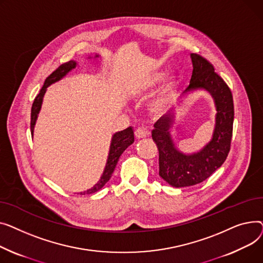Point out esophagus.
Listing matches in <instances>:
<instances>
[{
  "label": "esophagus",
  "instance_id": "34e87169",
  "mask_svg": "<svg viewBox=\"0 0 263 263\" xmlns=\"http://www.w3.org/2000/svg\"><path fill=\"white\" fill-rule=\"evenodd\" d=\"M148 135V132L143 128V127H138L136 130H135V136L137 139H141V138H145L146 136Z\"/></svg>",
  "mask_w": 263,
  "mask_h": 263
}]
</instances>
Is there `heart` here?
Listing matches in <instances>:
<instances>
[{
	"label": "heart",
	"mask_w": 263,
	"mask_h": 263,
	"mask_svg": "<svg viewBox=\"0 0 263 263\" xmlns=\"http://www.w3.org/2000/svg\"><path fill=\"white\" fill-rule=\"evenodd\" d=\"M161 77H162V73L160 72L154 73L147 80L146 87H152L153 85H155L161 80ZM175 84H176L175 77L173 75L167 74L166 76H164L161 86L159 87L158 91L153 98L152 105L154 108H161V107H164L166 104H168V102L172 99L173 92L175 89Z\"/></svg>",
	"instance_id": "1"
}]
</instances>
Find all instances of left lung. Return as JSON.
I'll use <instances>...</instances> for the list:
<instances>
[{"instance_id": "8db88e82", "label": "left lung", "mask_w": 263, "mask_h": 263, "mask_svg": "<svg viewBox=\"0 0 263 263\" xmlns=\"http://www.w3.org/2000/svg\"><path fill=\"white\" fill-rule=\"evenodd\" d=\"M191 59L193 71L190 85L183 91L180 101L195 90L205 89L213 97L218 114L212 140L192 155H183L174 147L168 132L174 118L172 110L154 124L152 138L159 152V176L175 188L194 186L217 171L228 156L233 137L235 111L229 87L205 58L191 54Z\"/></svg>"}]
</instances>
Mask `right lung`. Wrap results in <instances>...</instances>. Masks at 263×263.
Listing matches in <instances>:
<instances>
[{"instance_id": "1", "label": "right lung", "mask_w": 263, "mask_h": 263, "mask_svg": "<svg viewBox=\"0 0 263 263\" xmlns=\"http://www.w3.org/2000/svg\"><path fill=\"white\" fill-rule=\"evenodd\" d=\"M76 66L75 61H69V63H66L64 65L59 66L53 73H51L48 77H46L44 84L39 92V95L35 98L33 106H32V111H30V132H34V126H35V123L37 120V116L39 114V110L41 108V103H42V99L43 96L45 93V90L48 88L50 85L56 83L57 81H59L60 79H63V77L72 69H74ZM135 140L134 138V130L132 127H128L124 130L119 132L117 134L114 135L112 137V141H111V145H110V151H109V156H108V160L106 163V167L104 170V173L101 177V179L99 180V182L96 184L93 188L89 189L86 192H81L80 194H92V193H96L99 190H101L104 186L105 183L110 179L114 171H115V167L119 161L120 156L122 155V153L124 152Z\"/></svg>"}]
</instances>
